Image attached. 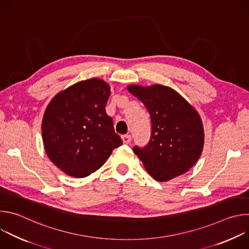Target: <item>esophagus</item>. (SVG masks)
Instances as JSON below:
<instances>
[{"label": "esophagus", "instance_id": "1", "mask_svg": "<svg viewBox=\"0 0 249 249\" xmlns=\"http://www.w3.org/2000/svg\"><path fill=\"white\" fill-rule=\"evenodd\" d=\"M121 139H122V142H123L124 144H129L130 142H131V140H132L130 135H124V136L121 137Z\"/></svg>", "mask_w": 249, "mask_h": 249}]
</instances>
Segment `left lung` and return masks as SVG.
Here are the masks:
<instances>
[{"label": "left lung", "instance_id": "8db88e82", "mask_svg": "<svg viewBox=\"0 0 249 249\" xmlns=\"http://www.w3.org/2000/svg\"><path fill=\"white\" fill-rule=\"evenodd\" d=\"M127 89L143 102L151 117L149 144L133 150L146 170L160 182L187 172L204 148V127L198 111L170 87L130 85Z\"/></svg>", "mask_w": 249, "mask_h": 249}]
</instances>
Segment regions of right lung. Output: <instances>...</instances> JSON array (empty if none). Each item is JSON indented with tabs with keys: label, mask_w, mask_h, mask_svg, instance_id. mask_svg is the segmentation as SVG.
I'll return each instance as SVG.
<instances>
[{
	"label": "right lung",
	"mask_w": 249,
	"mask_h": 249,
	"mask_svg": "<svg viewBox=\"0 0 249 249\" xmlns=\"http://www.w3.org/2000/svg\"><path fill=\"white\" fill-rule=\"evenodd\" d=\"M110 92L107 83L91 78L59 91L48 103L41 124L43 147L67 175L89 176L122 145L105 111Z\"/></svg>",
	"instance_id": "add662e5"
}]
</instances>
